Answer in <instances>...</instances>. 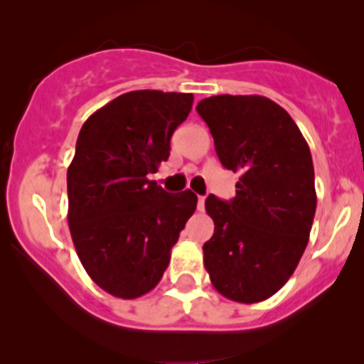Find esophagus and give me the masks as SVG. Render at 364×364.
Listing matches in <instances>:
<instances>
[{"instance_id":"esophagus-1","label":"esophagus","mask_w":364,"mask_h":364,"mask_svg":"<svg viewBox=\"0 0 364 364\" xmlns=\"http://www.w3.org/2000/svg\"><path fill=\"white\" fill-rule=\"evenodd\" d=\"M204 203H205V199L203 196L197 197V208H199V211H203V209H204Z\"/></svg>"}]
</instances>
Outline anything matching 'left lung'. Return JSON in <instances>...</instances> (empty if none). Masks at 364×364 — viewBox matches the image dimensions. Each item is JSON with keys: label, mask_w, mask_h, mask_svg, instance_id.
Here are the masks:
<instances>
[{"label": "left lung", "mask_w": 364, "mask_h": 364, "mask_svg": "<svg viewBox=\"0 0 364 364\" xmlns=\"http://www.w3.org/2000/svg\"><path fill=\"white\" fill-rule=\"evenodd\" d=\"M197 112L223 167L241 174L232 200L205 199L215 222L205 271L227 299L259 303L287 284L308 245L317 208L310 148L289 112L260 95H216Z\"/></svg>", "instance_id": "1"}]
</instances>
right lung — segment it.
<instances>
[{"label":"right lung","mask_w":364,"mask_h":364,"mask_svg":"<svg viewBox=\"0 0 364 364\" xmlns=\"http://www.w3.org/2000/svg\"><path fill=\"white\" fill-rule=\"evenodd\" d=\"M192 104V93L130 91L80 128L67 172L68 227L86 273L111 296L153 291L196 211V193L168 196L148 178L168 159Z\"/></svg>","instance_id":"obj_1"}]
</instances>
